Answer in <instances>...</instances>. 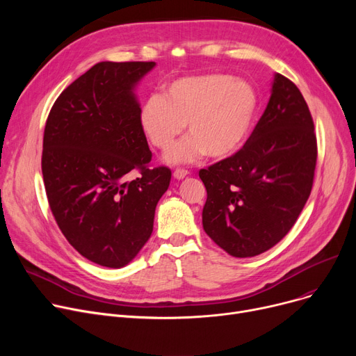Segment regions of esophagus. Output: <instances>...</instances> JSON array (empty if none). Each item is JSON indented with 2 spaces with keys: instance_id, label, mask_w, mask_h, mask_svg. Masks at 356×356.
Returning a JSON list of instances; mask_svg holds the SVG:
<instances>
[{
  "instance_id": "obj_1",
  "label": "esophagus",
  "mask_w": 356,
  "mask_h": 356,
  "mask_svg": "<svg viewBox=\"0 0 356 356\" xmlns=\"http://www.w3.org/2000/svg\"><path fill=\"white\" fill-rule=\"evenodd\" d=\"M188 175H189V172L186 170V168H180V167H179V168H176V170L173 172V176H175L176 179H179V180H180V179H183V177H186Z\"/></svg>"
}]
</instances>
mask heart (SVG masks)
Listing matches in <instances>:
<instances>
[{
	"mask_svg": "<svg viewBox=\"0 0 356 356\" xmlns=\"http://www.w3.org/2000/svg\"><path fill=\"white\" fill-rule=\"evenodd\" d=\"M255 89L229 74H202L181 78L164 89V97H149L140 114L145 137L165 152L188 128L167 160L195 161L203 154L225 159L245 143L257 112Z\"/></svg>",
	"mask_w": 356,
	"mask_h": 356,
	"instance_id": "obj_1",
	"label": "heart"
}]
</instances>
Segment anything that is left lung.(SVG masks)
Returning a JSON list of instances; mask_svg holds the SVG:
<instances>
[{"mask_svg": "<svg viewBox=\"0 0 356 356\" xmlns=\"http://www.w3.org/2000/svg\"><path fill=\"white\" fill-rule=\"evenodd\" d=\"M316 160L309 106L298 88L275 73L268 105L244 147L199 172L208 192L204 232L238 258L273 248L305 208Z\"/></svg>", "mask_w": 356, "mask_h": 356, "instance_id": "1", "label": "left lung"}]
</instances>
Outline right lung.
Segmentation results:
<instances>
[{
    "instance_id": "right-lung-1",
    "label": "right lung",
    "mask_w": 356,
    "mask_h": 356,
    "mask_svg": "<svg viewBox=\"0 0 356 356\" xmlns=\"http://www.w3.org/2000/svg\"><path fill=\"white\" fill-rule=\"evenodd\" d=\"M154 62H101L53 104L44 127L42 173L50 211L69 244L109 268L133 259L153 232L172 179L149 167L134 86ZM136 170L139 177L128 181Z\"/></svg>"
}]
</instances>
